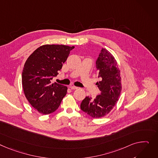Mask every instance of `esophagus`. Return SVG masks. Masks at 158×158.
Masks as SVG:
<instances>
[{
	"label": "esophagus",
	"mask_w": 158,
	"mask_h": 158,
	"mask_svg": "<svg viewBox=\"0 0 158 158\" xmlns=\"http://www.w3.org/2000/svg\"><path fill=\"white\" fill-rule=\"evenodd\" d=\"M69 88H70V89H77L78 88L77 87H76V86H73V85H70Z\"/></svg>",
	"instance_id": "34e87169"
}]
</instances>
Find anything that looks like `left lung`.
<instances>
[{
  "label": "left lung",
  "instance_id": "obj_1",
  "mask_svg": "<svg viewBox=\"0 0 158 158\" xmlns=\"http://www.w3.org/2000/svg\"><path fill=\"white\" fill-rule=\"evenodd\" d=\"M96 67L101 79L96 85L101 94L94 99L86 97L81 103V109L93 118H100L108 114L119 100L121 78L116 60L106 49H102Z\"/></svg>",
  "mask_w": 158,
  "mask_h": 158
}]
</instances>
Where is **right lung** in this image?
Returning <instances> with one entry per match:
<instances>
[{
	"label": "right lung",
	"mask_w": 158,
	"mask_h": 158,
	"mask_svg": "<svg viewBox=\"0 0 158 158\" xmlns=\"http://www.w3.org/2000/svg\"><path fill=\"white\" fill-rule=\"evenodd\" d=\"M74 46L46 44L27 58L22 72V86L28 102L39 113L49 114L59 107L67 87L51 80L66 61Z\"/></svg>",
	"instance_id": "1"
}]
</instances>
